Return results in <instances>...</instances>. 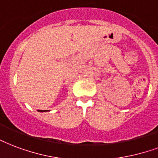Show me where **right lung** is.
Returning a JSON list of instances; mask_svg holds the SVG:
<instances>
[{
  "label": "right lung",
  "instance_id": "1",
  "mask_svg": "<svg viewBox=\"0 0 158 158\" xmlns=\"http://www.w3.org/2000/svg\"><path fill=\"white\" fill-rule=\"evenodd\" d=\"M38 111H41V112H44V111H48V110H38Z\"/></svg>",
  "mask_w": 158,
  "mask_h": 158
}]
</instances>
